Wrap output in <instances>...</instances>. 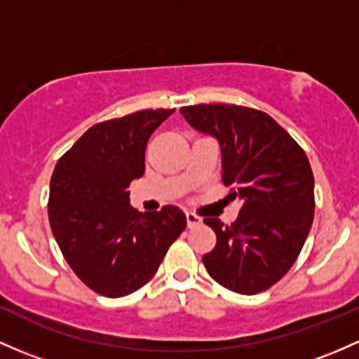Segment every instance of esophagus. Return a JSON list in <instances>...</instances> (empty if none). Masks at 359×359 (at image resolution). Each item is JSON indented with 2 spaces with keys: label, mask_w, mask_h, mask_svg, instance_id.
<instances>
[{
  "label": "esophagus",
  "mask_w": 359,
  "mask_h": 359,
  "mask_svg": "<svg viewBox=\"0 0 359 359\" xmlns=\"http://www.w3.org/2000/svg\"><path fill=\"white\" fill-rule=\"evenodd\" d=\"M186 218H187L189 228H194V226H199V224H203V218H199V216L192 211L186 212Z\"/></svg>",
  "instance_id": "obj_1"
}]
</instances>
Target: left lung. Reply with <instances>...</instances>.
Returning a JSON list of instances; mask_svg holds the SVG:
<instances>
[{"instance_id": "obj_1", "label": "left lung", "mask_w": 359, "mask_h": 359, "mask_svg": "<svg viewBox=\"0 0 359 359\" xmlns=\"http://www.w3.org/2000/svg\"><path fill=\"white\" fill-rule=\"evenodd\" d=\"M191 128L212 136L222 149L228 198L242 201L238 218L204 223L216 247L203 257L216 283L240 294L271 288L290 271L313 222V173L305 151L273 117L240 105L182 107Z\"/></svg>"}]
</instances>
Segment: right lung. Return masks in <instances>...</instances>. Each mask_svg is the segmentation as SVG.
<instances>
[{"label":"right lung","instance_id":"obj_1","mask_svg":"<svg viewBox=\"0 0 359 359\" xmlns=\"http://www.w3.org/2000/svg\"><path fill=\"white\" fill-rule=\"evenodd\" d=\"M175 109L140 110L92 126L57 161L49 223L74 274L102 297L135 293L158 271L186 228L177 206L140 212L129 184L144 173L149 136Z\"/></svg>","mask_w":359,"mask_h":359}]
</instances>
